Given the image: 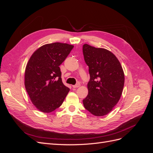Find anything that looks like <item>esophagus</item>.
Masks as SVG:
<instances>
[{
	"label": "esophagus",
	"instance_id": "esophagus-1",
	"mask_svg": "<svg viewBox=\"0 0 153 153\" xmlns=\"http://www.w3.org/2000/svg\"><path fill=\"white\" fill-rule=\"evenodd\" d=\"M80 86V84H77L75 85H73V88H78V87H79Z\"/></svg>",
	"mask_w": 153,
	"mask_h": 153
}]
</instances>
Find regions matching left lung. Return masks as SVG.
<instances>
[{"label":"left lung","instance_id":"8db88e82","mask_svg":"<svg viewBox=\"0 0 153 153\" xmlns=\"http://www.w3.org/2000/svg\"><path fill=\"white\" fill-rule=\"evenodd\" d=\"M83 53L90 74L88 94L83 104L92 115L103 116L121 98L124 84L123 69L116 56L106 49L84 44Z\"/></svg>","mask_w":153,"mask_h":153}]
</instances>
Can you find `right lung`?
<instances>
[{
    "label": "right lung",
    "mask_w": 153,
    "mask_h": 153,
    "mask_svg": "<svg viewBox=\"0 0 153 153\" xmlns=\"http://www.w3.org/2000/svg\"><path fill=\"white\" fill-rule=\"evenodd\" d=\"M74 46L67 43L46 44L30 57L25 70V87L35 107L50 113L61 106L69 91L62 82L59 66Z\"/></svg>",
    "instance_id": "obj_1"
}]
</instances>
